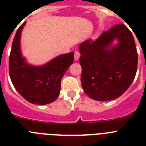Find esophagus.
<instances>
[{"label":"esophagus","instance_id":"1","mask_svg":"<svg viewBox=\"0 0 146 146\" xmlns=\"http://www.w3.org/2000/svg\"><path fill=\"white\" fill-rule=\"evenodd\" d=\"M80 52H79L78 50H76V51L75 52V54H74V60H78L80 59Z\"/></svg>","mask_w":146,"mask_h":146}]
</instances>
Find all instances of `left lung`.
<instances>
[{"instance_id":"obj_1","label":"left lung","mask_w":146,"mask_h":146,"mask_svg":"<svg viewBox=\"0 0 146 146\" xmlns=\"http://www.w3.org/2000/svg\"><path fill=\"white\" fill-rule=\"evenodd\" d=\"M79 50L81 83L89 97L107 102L120 97L130 86L138 54L133 36L125 25H116L95 42L87 39Z\"/></svg>"}]
</instances>
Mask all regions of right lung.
Returning a JSON list of instances; mask_svg holds the SVG:
<instances>
[{
	"instance_id": "1",
	"label": "right lung",
	"mask_w": 146,
	"mask_h": 146,
	"mask_svg": "<svg viewBox=\"0 0 146 146\" xmlns=\"http://www.w3.org/2000/svg\"><path fill=\"white\" fill-rule=\"evenodd\" d=\"M24 22L13 38L9 60L10 76L17 91L32 104H50L60 95L64 73L73 64L74 52L60 54L46 64L35 66L29 64L22 54L21 34Z\"/></svg>"
}]
</instances>
